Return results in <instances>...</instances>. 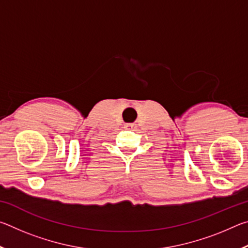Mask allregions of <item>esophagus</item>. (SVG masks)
<instances>
[{"label": "esophagus", "instance_id": "34e87169", "mask_svg": "<svg viewBox=\"0 0 248 248\" xmlns=\"http://www.w3.org/2000/svg\"><path fill=\"white\" fill-rule=\"evenodd\" d=\"M134 127V124H124V129H131V128H133Z\"/></svg>", "mask_w": 248, "mask_h": 248}]
</instances>
